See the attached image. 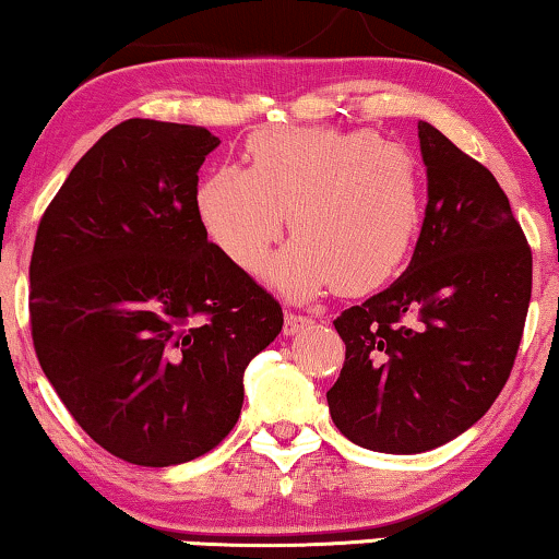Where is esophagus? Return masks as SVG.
Instances as JSON below:
<instances>
[{
    "label": "esophagus",
    "mask_w": 559,
    "mask_h": 559,
    "mask_svg": "<svg viewBox=\"0 0 559 559\" xmlns=\"http://www.w3.org/2000/svg\"><path fill=\"white\" fill-rule=\"evenodd\" d=\"M312 320L308 316H300V312H285V333L295 335L300 333L302 328H308Z\"/></svg>",
    "instance_id": "1"
}]
</instances>
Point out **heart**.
I'll return each mask as SVG.
<instances>
[{"label": "heart", "mask_w": 559, "mask_h": 559, "mask_svg": "<svg viewBox=\"0 0 559 559\" xmlns=\"http://www.w3.org/2000/svg\"><path fill=\"white\" fill-rule=\"evenodd\" d=\"M243 157L195 193L205 231L241 270L264 262L287 213L295 239L266 270L282 293L364 295L407 262L425 218V173L407 147L371 129L266 127Z\"/></svg>", "instance_id": "obj_1"}]
</instances>
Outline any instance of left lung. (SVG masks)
<instances>
[{"label": "left lung", "instance_id": "8db88e82", "mask_svg": "<svg viewBox=\"0 0 559 559\" xmlns=\"http://www.w3.org/2000/svg\"><path fill=\"white\" fill-rule=\"evenodd\" d=\"M427 209L400 280L333 320L338 430L377 453H425L476 425L507 384L532 297V249L478 159L419 121Z\"/></svg>", "mask_w": 559, "mask_h": 559}]
</instances>
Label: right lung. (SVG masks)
Returning a JSON list of instances; mask_svg holds the SVG:
<instances>
[{"mask_svg":"<svg viewBox=\"0 0 559 559\" xmlns=\"http://www.w3.org/2000/svg\"><path fill=\"white\" fill-rule=\"evenodd\" d=\"M218 142L205 127L121 121L60 186L29 259L45 377L91 440L147 468L231 432L243 371L285 323L198 216V170Z\"/></svg>","mask_w":559,"mask_h":559,"instance_id":"add662e5","label":"right lung"}]
</instances>
